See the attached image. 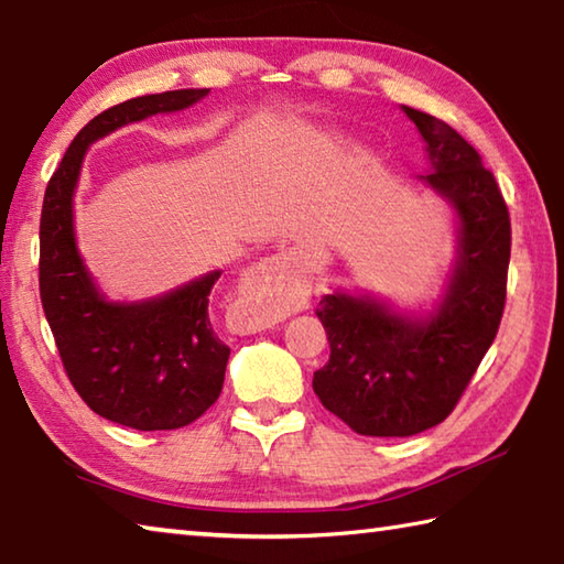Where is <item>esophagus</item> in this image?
<instances>
[{"label":"esophagus","instance_id":"34e87169","mask_svg":"<svg viewBox=\"0 0 564 564\" xmlns=\"http://www.w3.org/2000/svg\"><path fill=\"white\" fill-rule=\"evenodd\" d=\"M245 294L260 304V319H280L282 314L294 312L302 307L304 292L302 284L290 274V264L284 257H272L257 264L247 274Z\"/></svg>","mask_w":564,"mask_h":564}]
</instances>
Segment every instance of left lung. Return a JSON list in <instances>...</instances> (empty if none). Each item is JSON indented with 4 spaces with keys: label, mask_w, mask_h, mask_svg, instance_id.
Wrapping results in <instances>:
<instances>
[{
    "label": "left lung",
    "mask_w": 564,
    "mask_h": 564,
    "mask_svg": "<svg viewBox=\"0 0 564 564\" xmlns=\"http://www.w3.org/2000/svg\"><path fill=\"white\" fill-rule=\"evenodd\" d=\"M403 111L426 141L433 173L423 181L456 207L460 250L446 300L426 322L351 294L319 302L332 354L314 371V393L351 431L373 438L416 436L451 416L496 339L508 294L510 213L496 177L456 128Z\"/></svg>",
    "instance_id": "left-lung-1"
}]
</instances>
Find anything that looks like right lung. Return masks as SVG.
I'll return each instance as SVG.
<instances>
[{
  "mask_svg": "<svg viewBox=\"0 0 564 564\" xmlns=\"http://www.w3.org/2000/svg\"><path fill=\"white\" fill-rule=\"evenodd\" d=\"M205 94L207 88H181L106 108L76 133L44 193L39 294L58 357L88 409L135 431L183 429L220 397L230 347L207 314L220 272L161 300L106 302L76 252L74 187L86 148L98 138L153 113L181 111Z\"/></svg>",
  "mask_w": 564,
  "mask_h": 564,
  "instance_id": "right-lung-1",
  "label": "right lung"
}]
</instances>
